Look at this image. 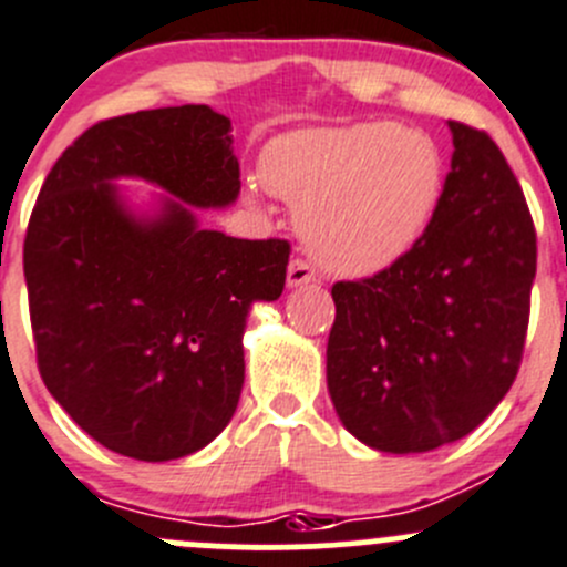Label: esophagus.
Segmentation results:
<instances>
[{
  "mask_svg": "<svg viewBox=\"0 0 567 567\" xmlns=\"http://www.w3.org/2000/svg\"><path fill=\"white\" fill-rule=\"evenodd\" d=\"M313 281H317V272H313V267L308 265V261L295 259L289 265V270H286V286H289V289H297V286H306Z\"/></svg>",
  "mask_w": 567,
  "mask_h": 567,
  "instance_id": "esophagus-1",
  "label": "esophagus"
}]
</instances>
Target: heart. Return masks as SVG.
<instances>
[{"mask_svg":"<svg viewBox=\"0 0 567 567\" xmlns=\"http://www.w3.org/2000/svg\"><path fill=\"white\" fill-rule=\"evenodd\" d=\"M261 184L297 206L308 250L341 276H374L419 248L444 193L439 145L391 121L278 134Z\"/></svg>","mask_w":567,"mask_h":567,"instance_id":"1","label":"heart"}]
</instances>
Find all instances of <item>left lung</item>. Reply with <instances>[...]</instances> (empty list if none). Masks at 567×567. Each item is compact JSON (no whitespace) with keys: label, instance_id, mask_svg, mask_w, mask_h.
Returning a JSON list of instances; mask_svg holds the SVG:
<instances>
[{"label":"left lung","instance_id":"obj_1","mask_svg":"<svg viewBox=\"0 0 567 567\" xmlns=\"http://www.w3.org/2000/svg\"><path fill=\"white\" fill-rule=\"evenodd\" d=\"M452 167L427 237L367 281L333 286L328 391L361 444L413 455L480 427L518 374L537 245L518 178L450 121Z\"/></svg>","mask_w":567,"mask_h":567}]
</instances>
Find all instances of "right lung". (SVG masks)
I'll return each mask as SVG.
<instances>
[{"mask_svg":"<svg viewBox=\"0 0 567 567\" xmlns=\"http://www.w3.org/2000/svg\"><path fill=\"white\" fill-rule=\"evenodd\" d=\"M237 198L231 121L206 104L95 123L43 182L24 239L38 369L117 455L178 461L237 411L248 313L281 297L289 265L284 239L200 226L198 209Z\"/></svg>","mask_w":567,"mask_h":567,"instance_id":"right-lung-1","label":"right lung"}]
</instances>
